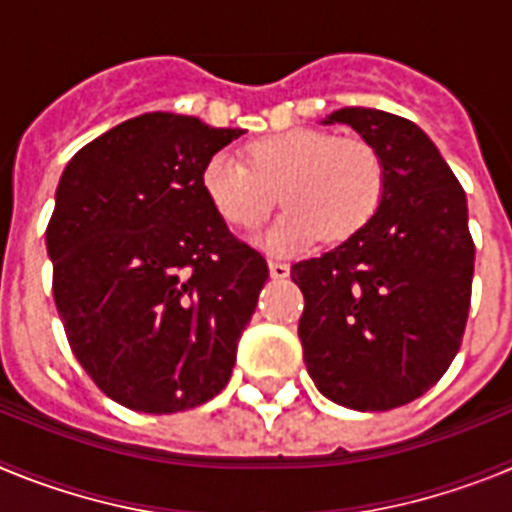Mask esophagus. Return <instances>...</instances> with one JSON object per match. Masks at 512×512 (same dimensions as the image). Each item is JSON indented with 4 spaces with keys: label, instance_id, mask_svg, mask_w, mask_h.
<instances>
[{
    "label": "esophagus",
    "instance_id": "obj_1",
    "mask_svg": "<svg viewBox=\"0 0 512 512\" xmlns=\"http://www.w3.org/2000/svg\"><path fill=\"white\" fill-rule=\"evenodd\" d=\"M269 274L274 279H287L289 277V266L282 264V261H269Z\"/></svg>",
    "mask_w": 512,
    "mask_h": 512
}]
</instances>
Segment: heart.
Returning a JSON list of instances; mask_svg holds the SVG:
<instances>
[{
    "label": "heart",
    "instance_id": "heart-1",
    "mask_svg": "<svg viewBox=\"0 0 512 512\" xmlns=\"http://www.w3.org/2000/svg\"><path fill=\"white\" fill-rule=\"evenodd\" d=\"M251 166L217 151L202 166L200 187L212 210L235 228H256L279 200L287 212L253 241L274 256L312 246L320 235L346 241L359 233L384 197V161L361 138L323 130H287L248 146Z\"/></svg>",
    "mask_w": 512,
    "mask_h": 512
}]
</instances>
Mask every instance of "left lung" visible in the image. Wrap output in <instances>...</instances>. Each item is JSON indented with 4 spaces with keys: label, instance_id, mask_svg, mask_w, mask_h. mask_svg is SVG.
<instances>
[{
    "label": "left lung",
    "instance_id": "left-lung-1",
    "mask_svg": "<svg viewBox=\"0 0 512 512\" xmlns=\"http://www.w3.org/2000/svg\"><path fill=\"white\" fill-rule=\"evenodd\" d=\"M384 161V197L356 235L292 266L302 289V356L312 382L343 408L374 413L428 392L454 361L469 315L474 243L467 194L415 122L343 107Z\"/></svg>",
    "mask_w": 512,
    "mask_h": 512
}]
</instances>
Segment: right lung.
<instances>
[{
  "label": "right lung",
  "mask_w": 512,
  "mask_h": 512,
  "mask_svg": "<svg viewBox=\"0 0 512 512\" xmlns=\"http://www.w3.org/2000/svg\"><path fill=\"white\" fill-rule=\"evenodd\" d=\"M148 112L71 158L45 230L53 300L99 390L138 413H179L228 384L269 266L235 241L200 174L241 138Z\"/></svg>",
  "instance_id": "1"
}]
</instances>
